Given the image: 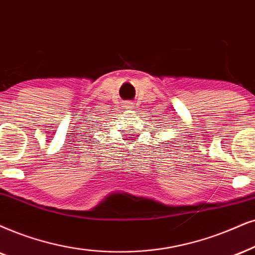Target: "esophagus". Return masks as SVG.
<instances>
[{
    "label": "esophagus",
    "mask_w": 255,
    "mask_h": 255,
    "mask_svg": "<svg viewBox=\"0 0 255 255\" xmlns=\"http://www.w3.org/2000/svg\"><path fill=\"white\" fill-rule=\"evenodd\" d=\"M135 106L133 102H127V104L125 105V109H127V111H131V109H134Z\"/></svg>",
    "instance_id": "obj_1"
}]
</instances>
